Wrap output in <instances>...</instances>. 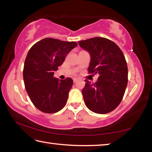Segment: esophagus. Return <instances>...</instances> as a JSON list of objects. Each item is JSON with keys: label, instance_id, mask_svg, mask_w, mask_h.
<instances>
[{"label": "esophagus", "instance_id": "obj_1", "mask_svg": "<svg viewBox=\"0 0 152 152\" xmlns=\"http://www.w3.org/2000/svg\"><path fill=\"white\" fill-rule=\"evenodd\" d=\"M78 80V78H73V81H74V82H76Z\"/></svg>", "mask_w": 152, "mask_h": 152}]
</instances>
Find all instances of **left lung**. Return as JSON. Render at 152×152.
<instances>
[{
	"label": "left lung",
	"mask_w": 152,
	"mask_h": 152,
	"mask_svg": "<svg viewBox=\"0 0 152 152\" xmlns=\"http://www.w3.org/2000/svg\"><path fill=\"white\" fill-rule=\"evenodd\" d=\"M88 51L91 61L88 74H99L95 83L85 80L82 89L84 103L91 111L106 114L119 106L128 82L127 61L116 43L104 37H94L78 42Z\"/></svg>",
	"instance_id": "1"
}]
</instances>
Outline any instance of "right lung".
<instances>
[{"instance_id": "1", "label": "right lung", "mask_w": 152, "mask_h": 152, "mask_svg": "<svg viewBox=\"0 0 152 152\" xmlns=\"http://www.w3.org/2000/svg\"><path fill=\"white\" fill-rule=\"evenodd\" d=\"M77 45L74 42L47 37L35 43L28 52L23 68L25 87L33 104L42 112L55 113L66 105L73 80H58L53 72Z\"/></svg>"}]
</instances>
